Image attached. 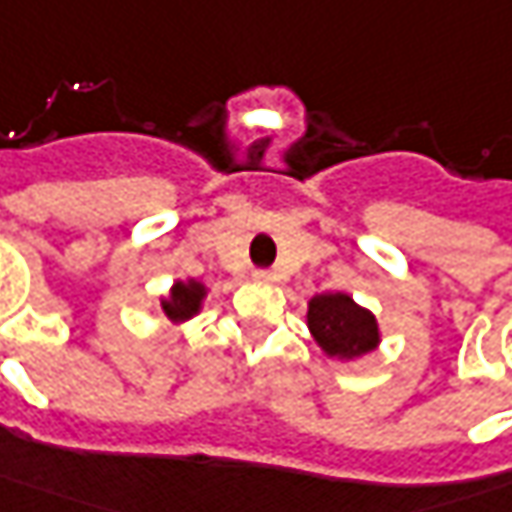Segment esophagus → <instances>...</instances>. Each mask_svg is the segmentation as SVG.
<instances>
[{
  "label": "esophagus",
  "instance_id": "34e87169",
  "mask_svg": "<svg viewBox=\"0 0 512 512\" xmlns=\"http://www.w3.org/2000/svg\"><path fill=\"white\" fill-rule=\"evenodd\" d=\"M255 278H257V280H263V283H272V280H275V275H272L269 269H257Z\"/></svg>",
  "mask_w": 512,
  "mask_h": 512
}]
</instances>
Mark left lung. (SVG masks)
<instances>
[{
	"instance_id": "obj_1",
	"label": "left lung",
	"mask_w": 512,
	"mask_h": 512,
	"mask_svg": "<svg viewBox=\"0 0 512 512\" xmlns=\"http://www.w3.org/2000/svg\"><path fill=\"white\" fill-rule=\"evenodd\" d=\"M306 326L329 358L355 361L375 352L381 344V329L375 315L358 306L346 292H323L309 300Z\"/></svg>"
}]
</instances>
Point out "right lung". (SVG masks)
<instances>
[{
  "label": "right lung",
  "instance_id": "add662e5",
  "mask_svg": "<svg viewBox=\"0 0 512 512\" xmlns=\"http://www.w3.org/2000/svg\"><path fill=\"white\" fill-rule=\"evenodd\" d=\"M203 300H206V286L200 280H177L171 286L168 298L160 300V306H163V315L168 321L183 323L200 312Z\"/></svg>",
  "mask_w": 512,
  "mask_h": 512
}]
</instances>
